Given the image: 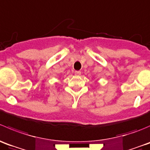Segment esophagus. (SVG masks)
I'll list each match as a JSON object with an SVG mask.
<instances>
[{
    "label": "esophagus",
    "instance_id": "obj_1",
    "mask_svg": "<svg viewBox=\"0 0 150 150\" xmlns=\"http://www.w3.org/2000/svg\"><path fill=\"white\" fill-rule=\"evenodd\" d=\"M74 74L76 76H79L80 74H81V71H76L74 72Z\"/></svg>",
    "mask_w": 150,
    "mask_h": 150
}]
</instances>
